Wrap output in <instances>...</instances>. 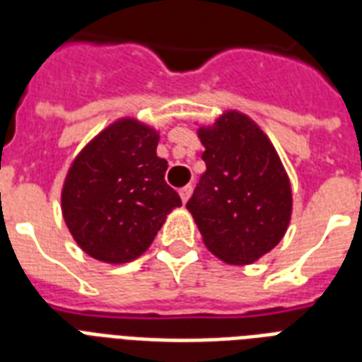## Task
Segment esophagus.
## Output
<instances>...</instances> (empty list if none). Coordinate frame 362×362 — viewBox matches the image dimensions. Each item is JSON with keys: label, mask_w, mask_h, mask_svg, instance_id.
Wrapping results in <instances>:
<instances>
[{"label": "esophagus", "mask_w": 362, "mask_h": 362, "mask_svg": "<svg viewBox=\"0 0 362 362\" xmlns=\"http://www.w3.org/2000/svg\"><path fill=\"white\" fill-rule=\"evenodd\" d=\"M192 192H193V187L192 186H184L180 189V197H182V201H184V203H187V199L192 197Z\"/></svg>", "instance_id": "1"}]
</instances>
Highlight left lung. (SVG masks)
Returning a JSON list of instances; mask_svg holds the SVG:
<instances>
[{
  "mask_svg": "<svg viewBox=\"0 0 362 362\" xmlns=\"http://www.w3.org/2000/svg\"><path fill=\"white\" fill-rule=\"evenodd\" d=\"M206 170L186 209L204 246L227 264H252L284 238L291 184L278 152L252 118L227 110L199 127Z\"/></svg>",
  "mask_w": 362,
  "mask_h": 362,
  "instance_id": "8db88e82",
  "label": "left lung"
}]
</instances>
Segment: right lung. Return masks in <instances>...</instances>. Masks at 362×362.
<instances>
[{"instance_id":"add662e5","label":"right lung","mask_w":362,"mask_h":362,"mask_svg":"<svg viewBox=\"0 0 362 362\" xmlns=\"http://www.w3.org/2000/svg\"><path fill=\"white\" fill-rule=\"evenodd\" d=\"M159 135L120 118L82 148L62 189V212L75 242L103 263H129L146 252L180 195L167 186Z\"/></svg>"}]
</instances>
